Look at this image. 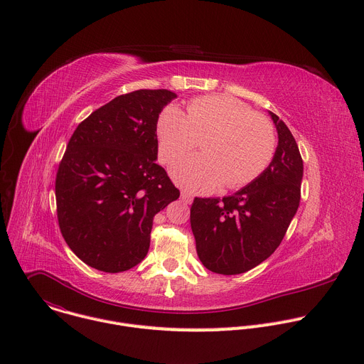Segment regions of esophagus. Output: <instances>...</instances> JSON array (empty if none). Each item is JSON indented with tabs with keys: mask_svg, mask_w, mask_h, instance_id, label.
Wrapping results in <instances>:
<instances>
[{
	"mask_svg": "<svg viewBox=\"0 0 364 364\" xmlns=\"http://www.w3.org/2000/svg\"><path fill=\"white\" fill-rule=\"evenodd\" d=\"M181 200H183L186 204H190V203L193 201V197H191V194H190V193L183 191V193H181Z\"/></svg>",
	"mask_w": 364,
	"mask_h": 364,
	"instance_id": "34e87169",
	"label": "esophagus"
}]
</instances>
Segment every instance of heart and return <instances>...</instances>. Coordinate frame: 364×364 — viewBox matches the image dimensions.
Instances as JSON below:
<instances>
[{
	"instance_id": "heart-1",
	"label": "heart",
	"mask_w": 364,
	"mask_h": 364,
	"mask_svg": "<svg viewBox=\"0 0 364 364\" xmlns=\"http://www.w3.org/2000/svg\"><path fill=\"white\" fill-rule=\"evenodd\" d=\"M159 159L171 164L205 136L201 154L177 161L173 178L194 193H210L222 184L242 188L261 176L277 151L272 122L245 102L226 95H207L188 102L187 114L166 107L155 124Z\"/></svg>"
}]
</instances>
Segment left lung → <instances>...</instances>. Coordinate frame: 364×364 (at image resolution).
Masks as SVG:
<instances>
[{"mask_svg": "<svg viewBox=\"0 0 364 364\" xmlns=\"http://www.w3.org/2000/svg\"><path fill=\"white\" fill-rule=\"evenodd\" d=\"M278 146L255 181L223 198L196 197L190 223L201 264L212 272L237 275L268 259L282 242L301 198L302 159L291 131L269 112Z\"/></svg>", "mask_w": 364, "mask_h": 364, "instance_id": "left-lung-1", "label": "left lung"}]
</instances>
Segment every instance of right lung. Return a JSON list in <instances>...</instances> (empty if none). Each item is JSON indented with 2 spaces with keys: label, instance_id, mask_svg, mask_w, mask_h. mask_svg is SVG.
Here are the masks:
<instances>
[{
  "label": "right lung",
  "instance_id": "right-lung-1",
  "mask_svg": "<svg viewBox=\"0 0 364 364\" xmlns=\"http://www.w3.org/2000/svg\"><path fill=\"white\" fill-rule=\"evenodd\" d=\"M177 95L139 89L117 96L75 129L56 176L60 232L86 265L109 274L138 265L154 216L180 197L159 166L155 124Z\"/></svg>",
  "mask_w": 364,
  "mask_h": 364
}]
</instances>
